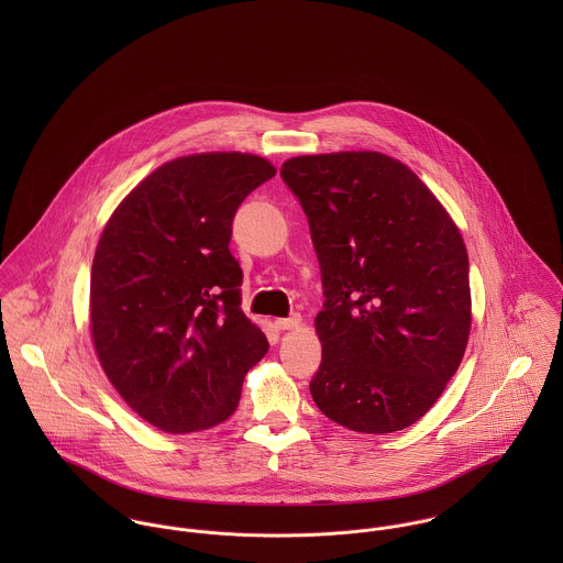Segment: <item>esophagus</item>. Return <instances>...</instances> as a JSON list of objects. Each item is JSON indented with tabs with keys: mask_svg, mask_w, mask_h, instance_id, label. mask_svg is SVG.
<instances>
[{
	"mask_svg": "<svg viewBox=\"0 0 563 563\" xmlns=\"http://www.w3.org/2000/svg\"><path fill=\"white\" fill-rule=\"evenodd\" d=\"M299 324H301V319H299V317H290V319H277V321H275V327H277V329H282V331L299 329Z\"/></svg>",
	"mask_w": 563,
	"mask_h": 563,
	"instance_id": "34e87169",
	"label": "esophagus"
}]
</instances>
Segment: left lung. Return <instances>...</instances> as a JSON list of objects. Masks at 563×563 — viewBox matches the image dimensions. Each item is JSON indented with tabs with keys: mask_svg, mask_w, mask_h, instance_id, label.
I'll return each instance as SVG.
<instances>
[{
	"mask_svg": "<svg viewBox=\"0 0 563 563\" xmlns=\"http://www.w3.org/2000/svg\"><path fill=\"white\" fill-rule=\"evenodd\" d=\"M282 177L308 214L321 264L312 399L351 431H401L440 399L468 344L460 228L409 166L382 152L297 156Z\"/></svg>",
	"mask_w": 563,
	"mask_h": 563,
	"instance_id": "obj_1",
	"label": "left lung"
}]
</instances>
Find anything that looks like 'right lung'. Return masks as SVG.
<instances>
[{"mask_svg": "<svg viewBox=\"0 0 563 563\" xmlns=\"http://www.w3.org/2000/svg\"><path fill=\"white\" fill-rule=\"evenodd\" d=\"M275 173L242 152L164 162L117 206L97 242L95 353L121 399L161 431L228 420L246 371L268 351L242 312L230 241L242 199Z\"/></svg>", "mask_w": 563, "mask_h": 563, "instance_id": "right-lung-1", "label": "right lung"}]
</instances>
